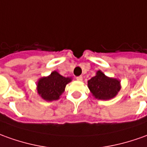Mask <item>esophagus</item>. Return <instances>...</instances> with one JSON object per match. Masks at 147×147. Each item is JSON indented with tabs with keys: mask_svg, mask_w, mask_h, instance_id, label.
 I'll return each mask as SVG.
<instances>
[{
	"mask_svg": "<svg viewBox=\"0 0 147 147\" xmlns=\"http://www.w3.org/2000/svg\"><path fill=\"white\" fill-rule=\"evenodd\" d=\"M76 79L78 80V81H79V82H82V76L77 77V78H76Z\"/></svg>",
	"mask_w": 147,
	"mask_h": 147,
	"instance_id": "esophagus-1",
	"label": "esophagus"
}]
</instances>
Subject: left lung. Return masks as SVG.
Listing matches in <instances>:
<instances>
[{
	"instance_id": "left-lung-1",
	"label": "left lung",
	"mask_w": 147,
	"mask_h": 147,
	"mask_svg": "<svg viewBox=\"0 0 147 147\" xmlns=\"http://www.w3.org/2000/svg\"><path fill=\"white\" fill-rule=\"evenodd\" d=\"M88 88L95 98L106 101L114 98L118 94L121 90V82L98 70L94 77L88 81Z\"/></svg>"
}]
</instances>
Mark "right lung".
Instances as JSON below:
<instances>
[{
  "label": "right lung",
  "mask_w": 147,
  "mask_h": 147,
  "mask_svg": "<svg viewBox=\"0 0 147 147\" xmlns=\"http://www.w3.org/2000/svg\"><path fill=\"white\" fill-rule=\"evenodd\" d=\"M72 81L71 77H63L58 72L53 71L47 77H42L37 82V91L41 98L52 102L60 98L65 86Z\"/></svg>",
  "instance_id": "add662e5"
}]
</instances>
